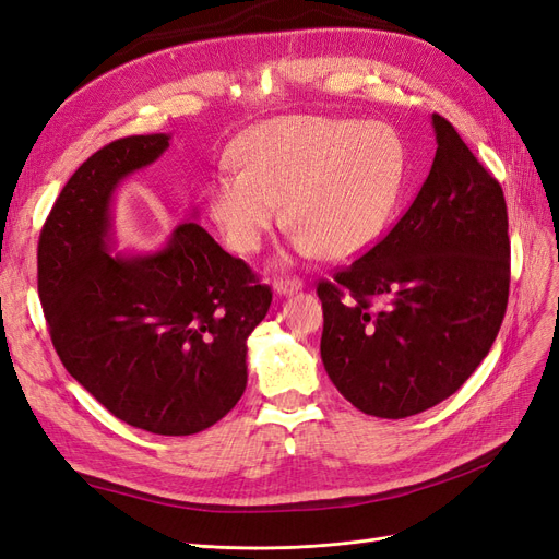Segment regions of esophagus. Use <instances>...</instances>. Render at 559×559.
Returning <instances> with one entry per match:
<instances>
[{
    "instance_id": "esophagus-1",
    "label": "esophagus",
    "mask_w": 559,
    "mask_h": 559,
    "mask_svg": "<svg viewBox=\"0 0 559 559\" xmlns=\"http://www.w3.org/2000/svg\"><path fill=\"white\" fill-rule=\"evenodd\" d=\"M273 289H275V294L286 296V294L300 292V289H302V282H300L298 277H277V280L273 282Z\"/></svg>"
}]
</instances>
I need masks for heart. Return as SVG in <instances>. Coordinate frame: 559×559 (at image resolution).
I'll return each instance as SVG.
<instances>
[{"label": "heart", "mask_w": 559, "mask_h": 559, "mask_svg": "<svg viewBox=\"0 0 559 559\" xmlns=\"http://www.w3.org/2000/svg\"><path fill=\"white\" fill-rule=\"evenodd\" d=\"M240 173L212 181L210 212L233 251L257 253L286 218L300 257L343 261L392 224L408 175L401 132L384 121L284 116L235 144Z\"/></svg>", "instance_id": "1"}]
</instances>
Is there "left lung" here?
Segmentation results:
<instances>
[{
  "label": "left lung",
  "mask_w": 559,
  "mask_h": 559,
  "mask_svg": "<svg viewBox=\"0 0 559 559\" xmlns=\"http://www.w3.org/2000/svg\"><path fill=\"white\" fill-rule=\"evenodd\" d=\"M429 177L396 226L317 284L321 361L354 408L411 417L480 366L509 306V212L499 181L433 114Z\"/></svg>",
  "instance_id": "obj_1"
}]
</instances>
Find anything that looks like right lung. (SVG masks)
<instances>
[{
    "label": "right lung",
    "mask_w": 559,
    "mask_h": 559,
    "mask_svg": "<svg viewBox=\"0 0 559 559\" xmlns=\"http://www.w3.org/2000/svg\"><path fill=\"white\" fill-rule=\"evenodd\" d=\"M170 134H132L83 163L39 235L37 284L62 366L126 425L191 436L235 408L247 337L273 292L189 222L146 257H109L111 198Z\"/></svg>",
    "instance_id": "add662e5"
}]
</instances>
